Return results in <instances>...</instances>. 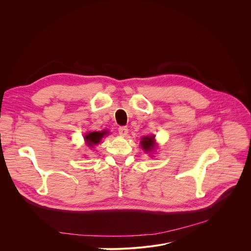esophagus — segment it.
<instances>
[{"label":"esophagus","instance_id":"1","mask_svg":"<svg viewBox=\"0 0 251 251\" xmlns=\"http://www.w3.org/2000/svg\"><path fill=\"white\" fill-rule=\"evenodd\" d=\"M118 131H119V134H120L121 136H125L128 133V128L126 126H121V127H119Z\"/></svg>","mask_w":251,"mask_h":251}]
</instances>
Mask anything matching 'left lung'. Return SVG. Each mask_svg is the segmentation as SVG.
<instances>
[{"label":"left lung","instance_id":"left-lung-1","mask_svg":"<svg viewBox=\"0 0 251 251\" xmlns=\"http://www.w3.org/2000/svg\"><path fill=\"white\" fill-rule=\"evenodd\" d=\"M154 135L151 136H143L140 141V146L142 150L147 152H151L154 151L155 149V140H154Z\"/></svg>","mask_w":251,"mask_h":251}]
</instances>
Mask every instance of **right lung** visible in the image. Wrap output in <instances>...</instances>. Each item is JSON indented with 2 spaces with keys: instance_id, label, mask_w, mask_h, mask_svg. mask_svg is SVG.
Listing matches in <instances>:
<instances>
[{
  "instance_id": "right-lung-1",
  "label": "right lung",
  "mask_w": 251,
  "mask_h": 251,
  "mask_svg": "<svg viewBox=\"0 0 251 251\" xmlns=\"http://www.w3.org/2000/svg\"><path fill=\"white\" fill-rule=\"evenodd\" d=\"M108 134L107 131H99V132H97V131H94V132H88L84 135V139H85V142L87 144V147L89 148H94L96 144H98L100 139L105 135Z\"/></svg>"
}]
</instances>
